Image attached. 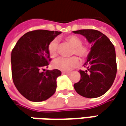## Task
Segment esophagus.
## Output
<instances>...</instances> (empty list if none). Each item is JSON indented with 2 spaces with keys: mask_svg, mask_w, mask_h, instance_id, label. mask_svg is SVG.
<instances>
[{
  "mask_svg": "<svg viewBox=\"0 0 126 126\" xmlns=\"http://www.w3.org/2000/svg\"><path fill=\"white\" fill-rule=\"evenodd\" d=\"M70 73V72H65V71H63V74H66V75H69Z\"/></svg>",
  "mask_w": 126,
  "mask_h": 126,
  "instance_id": "obj_1",
  "label": "esophagus"
}]
</instances>
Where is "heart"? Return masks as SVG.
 I'll return each instance as SVG.
<instances>
[{
	"label": "heart",
	"mask_w": 126,
	"mask_h": 126,
	"mask_svg": "<svg viewBox=\"0 0 126 126\" xmlns=\"http://www.w3.org/2000/svg\"><path fill=\"white\" fill-rule=\"evenodd\" d=\"M65 40L73 48L72 50V55H77L82 59H85L89 55V49L88 46L82 44L81 38L76 35H68L65 38ZM48 52L50 56L53 58H56L58 55V41L53 39L50 42L48 46ZM79 63V60L76 56H73L69 58H58L53 61V66L58 70L68 71L76 68Z\"/></svg>",
	"instance_id": "obj_1"
}]
</instances>
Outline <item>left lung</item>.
Wrapping results in <instances>:
<instances>
[{"instance_id":"left-lung-1","label":"left lung","mask_w":126,"mask_h":126,"mask_svg":"<svg viewBox=\"0 0 126 126\" xmlns=\"http://www.w3.org/2000/svg\"><path fill=\"white\" fill-rule=\"evenodd\" d=\"M85 36L91 49L84 64L87 70H80V80L74 84L79 95L89 98L100 97L113 85L117 64L114 46L106 35L93 29L73 31Z\"/></svg>"}]
</instances>
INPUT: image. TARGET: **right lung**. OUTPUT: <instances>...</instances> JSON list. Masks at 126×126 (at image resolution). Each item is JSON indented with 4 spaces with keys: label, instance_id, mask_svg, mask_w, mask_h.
<instances>
[{
    "label": "right lung",
    "instance_id": "right-lung-1",
    "mask_svg": "<svg viewBox=\"0 0 126 126\" xmlns=\"http://www.w3.org/2000/svg\"><path fill=\"white\" fill-rule=\"evenodd\" d=\"M59 31L36 30L24 34L11 52L13 81L26 99L40 102L56 92V79L61 75L58 69L45 71L51 61L48 46ZM43 71H42V70Z\"/></svg>",
    "mask_w": 126,
    "mask_h": 126
}]
</instances>
